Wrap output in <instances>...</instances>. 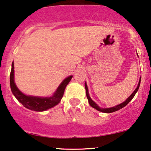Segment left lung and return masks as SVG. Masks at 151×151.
Here are the masks:
<instances>
[{"instance_id":"left-lung-1","label":"left lung","mask_w":151,"mask_h":151,"mask_svg":"<svg viewBox=\"0 0 151 151\" xmlns=\"http://www.w3.org/2000/svg\"><path fill=\"white\" fill-rule=\"evenodd\" d=\"M140 80H139V82H138V84H137L136 89L134 90V92H132L131 95L130 96V97H128V98L125 101V102H123L122 103L120 104V105H116L115 107H110V108H101V107H99L98 105H97V104L95 103V102H94L93 100L91 99V97H89V92H88V88H87V84H84V86H85V89H86V95H87V99H88V102L89 103V105H90L91 107H92L93 108L96 109L97 110L100 111V112H105V113H110V112H115V111H117L119 110H120V109H122V107H124L125 106H126L127 104L129 103V102H130V101L132 100V99L133 98L134 96L135 95V94H136V92H137V90H138L139 89V87H140Z\"/></svg>"}]
</instances>
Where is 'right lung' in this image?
<instances>
[{
    "label": "right lung",
    "instance_id": "1",
    "mask_svg": "<svg viewBox=\"0 0 151 151\" xmlns=\"http://www.w3.org/2000/svg\"><path fill=\"white\" fill-rule=\"evenodd\" d=\"M72 78V76H69L67 78L64 79L63 82L59 86L57 91L54 92L51 97H41L35 96L26 95L23 94L16 87L14 82V64L12 63L11 74H10V84L12 93L14 94L16 99L21 102L24 107L29 110L36 111V112H42L47 110L51 107H54L60 102L66 87Z\"/></svg>",
    "mask_w": 151,
    "mask_h": 151
}]
</instances>
